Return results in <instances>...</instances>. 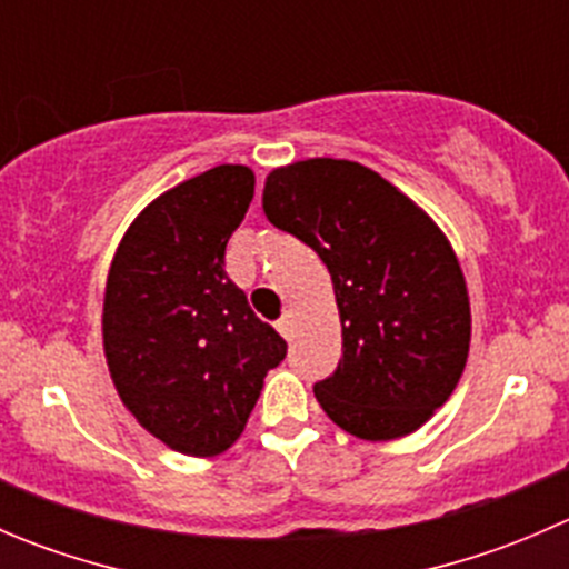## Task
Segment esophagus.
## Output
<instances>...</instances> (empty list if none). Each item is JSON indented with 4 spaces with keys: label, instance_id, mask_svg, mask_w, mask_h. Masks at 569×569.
Instances as JSON below:
<instances>
[{
    "label": "esophagus",
    "instance_id": "obj_1",
    "mask_svg": "<svg viewBox=\"0 0 569 569\" xmlns=\"http://www.w3.org/2000/svg\"><path fill=\"white\" fill-rule=\"evenodd\" d=\"M278 330L286 341H291V338H295V317H291V313H286V317L278 321Z\"/></svg>",
    "mask_w": 569,
    "mask_h": 569
}]
</instances>
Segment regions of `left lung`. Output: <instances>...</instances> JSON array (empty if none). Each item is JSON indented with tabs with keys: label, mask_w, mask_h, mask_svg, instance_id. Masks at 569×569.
I'll return each instance as SVG.
<instances>
[{
	"label": "left lung",
	"mask_w": 569,
	"mask_h": 569,
	"mask_svg": "<svg viewBox=\"0 0 569 569\" xmlns=\"http://www.w3.org/2000/svg\"><path fill=\"white\" fill-rule=\"evenodd\" d=\"M261 206L332 278L341 363L313 388L327 418L371 443L421 429L470 349L468 286L438 222L375 170L327 157L274 168Z\"/></svg>",
	"instance_id": "left-lung-1"
}]
</instances>
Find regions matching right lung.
<instances>
[{"label": "right lung", "mask_w": 569, "mask_h": 569, "mask_svg": "<svg viewBox=\"0 0 569 569\" xmlns=\"http://www.w3.org/2000/svg\"><path fill=\"white\" fill-rule=\"evenodd\" d=\"M256 176L220 164L153 198L109 263L101 336L112 386L146 432L217 457L248 427L286 341L228 280L226 244Z\"/></svg>", "instance_id": "add662e5"}]
</instances>
